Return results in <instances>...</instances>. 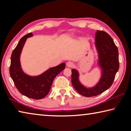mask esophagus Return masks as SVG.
Masks as SVG:
<instances>
[{
  "mask_svg": "<svg viewBox=\"0 0 131 131\" xmlns=\"http://www.w3.org/2000/svg\"><path fill=\"white\" fill-rule=\"evenodd\" d=\"M66 66H67V67L68 68H72L73 66H74V63L73 62H68L66 63Z\"/></svg>",
  "mask_w": 131,
  "mask_h": 131,
  "instance_id": "1",
  "label": "esophagus"
}]
</instances>
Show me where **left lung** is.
Here are the masks:
<instances>
[{"label":"left lung","instance_id":"obj_1","mask_svg":"<svg viewBox=\"0 0 131 131\" xmlns=\"http://www.w3.org/2000/svg\"><path fill=\"white\" fill-rule=\"evenodd\" d=\"M95 45L98 53L97 63L102 71L98 83L91 88L84 87L79 81L78 71L72 70L73 86L80 94L86 97L96 96L108 89L119 69L118 48L109 35L103 30H97Z\"/></svg>","mask_w":131,"mask_h":131}]
</instances>
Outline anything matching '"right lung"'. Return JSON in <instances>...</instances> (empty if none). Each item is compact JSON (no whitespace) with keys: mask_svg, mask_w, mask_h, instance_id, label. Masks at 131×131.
Instances as JSON below:
<instances>
[{"mask_svg":"<svg viewBox=\"0 0 131 131\" xmlns=\"http://www.w3.org/2000/svg\"><path fill=\"white\" fill-rule=\"evenodd\" d=\"M32 36V33H29L22 37L13 50L11 56L10 74L19 92L29 98L41 99L48 94L55 77L65 69L66 65L65 63H61L36 76L25 73L21 68L20 56L26 39Z\"/></svg>","mask_w":131,"mask_h":131,"instance_id":"obj_1","label":"right lung"}]
</instances>
